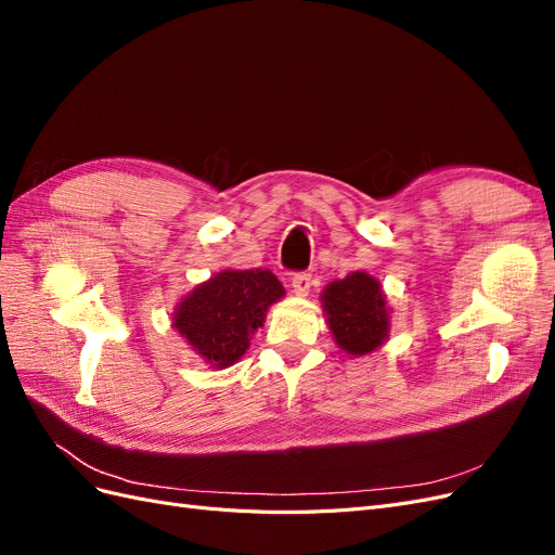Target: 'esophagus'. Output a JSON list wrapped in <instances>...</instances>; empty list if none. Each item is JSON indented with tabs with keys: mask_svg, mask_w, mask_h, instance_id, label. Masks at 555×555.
Returning a JSON list of instances; mask_svg holds the SVG:
<instances>
[{
	"mask_svg": "<svg viewBox=\"0 0 555 555\" xmlns=\"http://www.w3.org/2000/svg\"><path fill=\"white\" fill-rule=\"evenodd\" d=\"M310 287H312V275L310 273H296L292 278V289H294L296 296H308Z\"/></svg>",
	"mask_w": 555,
	"mask_h": 555,
	"instance_id": "1",
	"label": "esophagus"
}]
</instances>
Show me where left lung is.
<instances>
[{
  "instance_id": "1",
  "label": "left lung",
  "mask_w": 555,
  "mask_h": 555,
  "mask_svg": "<svg viewBox=\"0 0 555 555\" xmlns=\"http://www.w3.org/2000/svg\"><path fill=\"white\" fill-rule=\"evenodd\" d=\"M322 308L335 343L351 357H365L389 338L391 317L382 284L363 271L331 282Z\"/></svg>"
}]
</instances>
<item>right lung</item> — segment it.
Returning <instances> with one entry per match:
<instances>
[{
  "label": "right lung",
  "mask_w": 555,
  "mask_h": 555,
  "mask_svg": "<svg viewBox=\"0 0 555 555\" xmlns=\"http://www.w3.org/2000/svg\"><path fill=\"white\" fill-rule=\"evenodd\" d=\"M284 296L271 271H222L198 284L173 312V328L212 367H229L263 326L268 308Z\"/></svg>",
  "instance_id": "1"
}]
</instances>
